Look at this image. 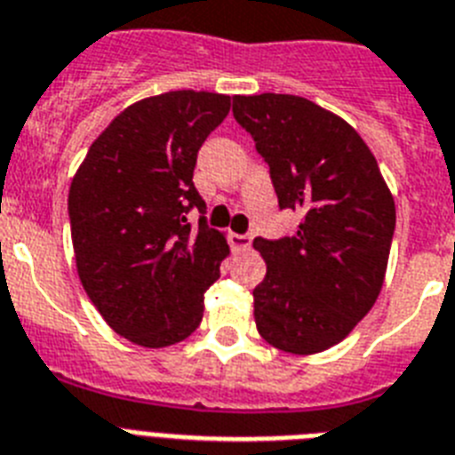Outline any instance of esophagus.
Returning <instances> with one entry per match:
<instances>
[{
	"label": "esophagus",
	"instance_id": "34e87169",
	"mask_svg": "<svg viewBox=\"0 0 455 455\" xmlns=\"http://www.w3.org/2000/svg\"><path fill=\"white\" fill-rule=\"evenodd\" d=\"M228 243H231V247H234L235 252H243V250H250V245H252V235L231 234L228 235Z\"/></svg>",
	"mask_w": 455,
	"mask_h": 455
}]
</instances>
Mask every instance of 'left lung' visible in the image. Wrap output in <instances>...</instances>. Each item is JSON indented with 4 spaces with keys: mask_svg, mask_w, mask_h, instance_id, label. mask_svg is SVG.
<instances>
[{
    "mask_svg": "<svg viewBox=\"0 0 455 455\" xmlns=\"http://www.w3.org/2000/svg\"><path fill=\"white\" fill-rule=\"evenodd\" d=\"M234 116L271 168L297 234L254 238L266 278L254 287L261 339L291 355L343 341L386 280L395 198L374 154L348 121L299 95H234Z\"/></svg>",
    "mask_w": 455,
    "mask_h": 455,
    "instance_id": "1",
    "label": "left lung"
}]
</instances>
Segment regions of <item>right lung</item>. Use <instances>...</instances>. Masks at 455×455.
<instances>
[{
    "instance_id": "obj_1",
    "label": "right lung",
    "mask_w": 455,
    "mask_h": 455,
    "mask_svg": "<svg viewBox=\"0 0 455 455\" xmlns=\"http://www.w3.org/2000/svg\"><path fill=\"white\" fill-rule=\"evenodd\" d=\"M228 107V95L205 91L132 102L72 177L68 210L81 285L105 323L142 348L194 334L228 257L227 234L187 221L191 208H205L194 187L196 154Z\"/></svg>"
}]
</instances>
